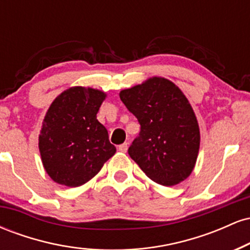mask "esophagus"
Wrapping results in <instances>:
<instances>
[{
	"label": "esophagus",
	"mask_w": 250,
	"mask_h": 250,
	"mask_svg": "<svg viewBox=\"0 0 250 250\" xmlns=\"http://www.w3.org/2000/svg\"><path fill=\"white\" fill-rule=\"evenodd\" d=\"M119 150L121 153H127L128 150V143H122V145L119 146Z\"/></svg>",
	"instance_id": "obj_1"
}]
</instances>
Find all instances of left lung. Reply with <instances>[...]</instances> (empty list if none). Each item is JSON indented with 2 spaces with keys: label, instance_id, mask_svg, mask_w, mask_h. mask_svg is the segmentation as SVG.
Listing matches in <instances>:
<instances>
[{
  "label": "left lung",
  "instance_id": "1",
  "mask_svg": "<svg viewBox=\"0 0 250 250\" xmlns=\"http://www.w3.org/2000/svg\"><path fill=\"white\" fill-rule=\"evenodd\" d=\"M120 99L141 125L129 156L159 185L170 187L187 179L199 154L200 128L181 89L155 76L122 90Z\"/></svg>",
  "mask_w": 250,
  "mask_h": 250
}]
</instances>
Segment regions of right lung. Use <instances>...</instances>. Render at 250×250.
Segmentation results:
<instances>
[{
  "label": "right lung",
  "mask_w": 250,
  "mask_h": 250,
  "mask_svg": "<svg viewBox=\"0 0 250 250\" xmlns=\"http://www.w3.org/2000/svg\"><path fill=\"white\" fill-rule=\"evenodd\" d=\"M105 96L97 89L71 87L48 109L39 148L43 167L59 185H84L116 153L107 129L96 119Z\"/></svg>",
  "instance_id": "1"
}]
</instances>
